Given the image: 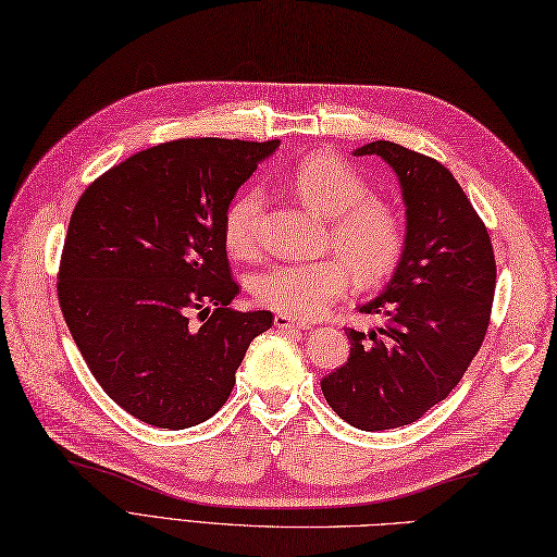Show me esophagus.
<instances>
[{
    "mask_svg": "<svg viewBox=\"0 0 557 557\" xmlns=\"http://www.w3.org/2000/svg\"><path fill=\"white\" fill-rule=\"evenodd\" d=\"M274 325H276L278 330H305V327H309L307 323H299V320H295V318H290V315H285V313H276V315H274Z\"/></svg>",
    "mask_w": 557,
    "mask_h": 557,
    "instance_id": "34e87169",
    "label": "esophagus"
}]
</instances>
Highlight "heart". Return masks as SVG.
<instances>
[{
	"label": "heart",
	"mask_w": 557,
	"mask_h": 557,
	"mask_svg": "<svg viewBox=\"0 0 557 557\" xmlns=\"http://www.w3.org/2000/svg\"><path fill=\"white\" fill-rule=\"evenodd\" d=\"M288 181L301 205L330 218L327 244L342 258L269 267L252 283V295L267 309L313 320L348 293L350 272L364 288L395 272L407 248V223L393 205L372 197V185L356 166L334 153L305 158L293 166ZM262 207L260 188H248L230 201L223 239L234 258L256 256Z\"/></svg>",
	"instance_id": "heart-1"
}]
</instances>
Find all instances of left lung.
<instances>
[{"mask_svg": "<svg viewBox=\"0 0 557 557\" xmlns=\"http://www.w3.org/2000/svg\"><path fill=\"white\" fill-rule=\"evenodd\" d=\"M356 156H379L397 174L407 248L383 293L360 307L383 325L346 327L350 358L320 387L348 425L379 432L416 423L460 383L491 323L497 267L483 221L442 162L393 141Z\"/></svg>", "mask_w": 557, "mask_h": 557, "instance_id": "left-lung-1", "label": "left lung"}]
</instances>
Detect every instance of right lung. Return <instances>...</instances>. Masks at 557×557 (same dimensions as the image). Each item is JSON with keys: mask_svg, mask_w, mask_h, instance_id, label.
<instances>
[{"mask_svg": "<svg viewBox=\"0 0 557 557\" xmlns=\"http://www.w3.org/2000/svg\"><path fill=\"white\" fill-rule=\"evenodd\" d=\"M278 141L176 139L115 164L72 213L58 297L104 393L164 430L205 423L227 401L272 311H237L223 218Z\"/></svg>", "mask_w": 557, "mask_h": 557, "instance_id": "right-lung-1", "label": "right lung"}]
</instances>
